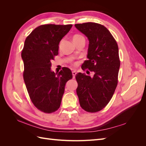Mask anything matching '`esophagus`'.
<instances>
[{
	"mask_svg": "<svg viewBox=\"0 0 146 146\" xmlns=\"http://www.w3.org/2000/svg\"><path fill=\"white\" fill-rule=\"evenodd\" d=\"M77 72L76 70H73L72 71V75H73V78H75V77H76V75Z\"/></svg>",
	"mask_w": 146,
	"mask_h": 146,
	"instance_id": "obj_1",
	"label": "esophagus"
}]
</instances>
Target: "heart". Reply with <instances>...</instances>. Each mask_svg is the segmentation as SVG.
<instances>
[{"label":"heart","instance_id":"b5f03b06","mask_svg":"<svg viewBox=\"0 0 146 146\" xmlns=\"http://www.w3.org/2000/svg\"><path fill=\"white\" fill-rule=\"evenodd\" d=\"M83 38L82 36H81V35H74V36H73L72 38V40H77V39H78L80 38Z\"/></svg>","mask_w":146,"mask_h":146}]
</instances>
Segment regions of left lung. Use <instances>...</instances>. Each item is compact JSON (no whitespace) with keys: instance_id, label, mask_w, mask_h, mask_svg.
Listing matches in <instances>:
<instances>
[{"instance_id":"obj_1","label":"left lung","mask_w":146,"mask_h":146,"mask_svg":"<svg viewBox=\"0 0 146 146\" xmlns=\"http://www.w3.org/2000/svg\"><path fill=\"white\" fill-rule=\"evenodd\" d=\"M89 40L88 60L82 68L94 72L91 77L78 73L77 94L81 107L86 111H100L112 98L117 85L120 60L117 44L109 30L94 23L75 24Z\"/></svg>"}]
</instances>
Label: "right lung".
Listing matches in <instances>:
<instances>
[{
    "label": "right lung",
    "instance_id": "1",
    "mask_svg": "<svg viewBox=\"0 0 146 146\" xmlns=\"http://www.w3.org/2000/svg\"><path fill=\"white\" fill-rule=\"evenodd\" d=\"M72 25H42L25 39L21 57L26 88L32 103L46 113L56 111L61 105L66 82L72 78L71 70L59 73L51 70V61L58 54L59 43Z\"/></svg>",
    "mask_w": 146,
    "mask_h": 146
}]
</instances>
